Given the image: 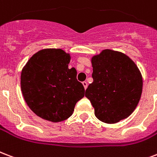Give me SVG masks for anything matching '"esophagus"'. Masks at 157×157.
<instances>
[{
	"label": "esophagus",
	"instance_id": "esophagus-1",
	"mask_svg": "<svg viewBox=\"0 0 157 157\" xmlns=\"http://www.w3.org/2000/svg\"><path fill=\"white\" fill-rule=\"evenodd\" d=\"M82 84H83L84 88H85V89H86L87 86H88V84H87L86 81H83V82H82Z\"/></svg>",
	"mask_w": 157,
	"mask_h": 157
}]
</instances>
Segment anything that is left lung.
Segmentation results:
<instances>
[{"label":"left lung","instance_id":"8db88e82","mask_svg":"<svg viewBox=\"0 0 157 157\" xmlns=\"http://www.w3.org/2000/svg\"><path fill=\"white\" fill-rule=\"evenodd\" d=\"M93 82L86 90L94 115L106 124L128 118L137 107L142 91L138 68L124 53L106 49L91 60Z\"/></svg>","mask_w":157,"mask_h":157}]
</instances>
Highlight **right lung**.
I'll use <instances>...</instances> for the list:
<instances>
[{
    "label": "right lung",
    "instance_id": "obj_1",
    "mask_svg": "<svg viewBox=\"0 0 157 157\" xmlns=\"http://www.w3.org/2000/svg\"><path fill=\"white\" fill-rule=\"evenodd\" d=\"M70 55L62 49H44L33 55L20 77L23 96L30 109L48 121L70 117L75 105L85 95L76 70L68 68Z\"/></svg>",
    "mask_w": 157,
    "mask_h": 157
}]
</instances>
